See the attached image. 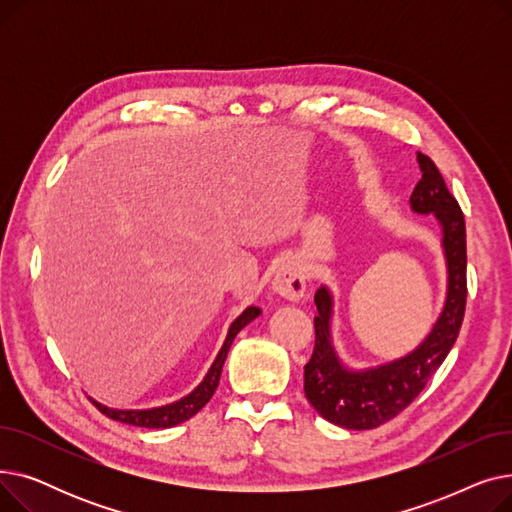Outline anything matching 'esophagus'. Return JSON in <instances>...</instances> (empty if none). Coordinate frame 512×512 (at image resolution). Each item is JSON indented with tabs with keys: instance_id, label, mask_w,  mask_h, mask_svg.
Listing matches in <instances>:
<instances>
[{
	"instance_id": "obj_1",
	"label": "esophagus",
	"mask_w": 512,
	"mask_h": 512,
	"mask_svg": "<svg viewBox=\"0 0 512 512\" xmlns=\"http://www.w3.org/2000/svg\"><path fill=\"white\" fill-rule=\"evenodd\" d=\"M272 288L286 301H299L305 292V270L299 261H286L274 276Z\"/></svg>"
}]
</instances>
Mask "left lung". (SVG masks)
Instances as JSON below:
<instances>
[{"label":"left lung","instance_id":"8db88e82","mask_svg":"<svg viewBox=\"0 0 512 512\" xmlns=\"http://www.w3.org/2000/svg\"><path fill=\"white\" fill-rule=\"evenodd\" d=\"M421 180L411 195V209L434 213L442 226L448 288L444 309L432 332L407 357L355 371L342 365L332 342V294L315 292V346L305 365V396L311 407L334 425L373 429L405 411L448 357L461 332L467 303V234L463 211L432 159L417 153Z\"/></svg>","mask_w":512,"mask_h":512}]
</instances>
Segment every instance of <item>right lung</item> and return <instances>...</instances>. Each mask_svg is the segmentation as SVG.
I'll return each instance as SVG.
<instances>
[{"instance_id":"1","label":"right lung","mask_w":512,"mask_h":512,"mask_svg":"<svg viewBox=\"0 0 512 512\" xmlns=\"http://www.w3.org/2000/svg\"><path fill=\"white\" fill-rule=\"evenodd\" d=\"M261 311L257 307H247L245 311H242L234 321L232 326L228 330V336L220 348L218 357H215L213 365L209 367L205 380L191 392L188 396L172 402V405H166V407H157V409H145V411H118V409H107L103 405H99V402L93 400V405L105 415L110 417L114 421H120V423H128V425H137V427H149V429H159V427H172V425H178L186 419H191L193 415H197L207 402L211 400L215 388H218L220 384V375H222V367H224V361L228 357V351L230 346L236 338V334L245 328L247 324H251V321L259 315Z\"/></svg>"}]
</instances>
